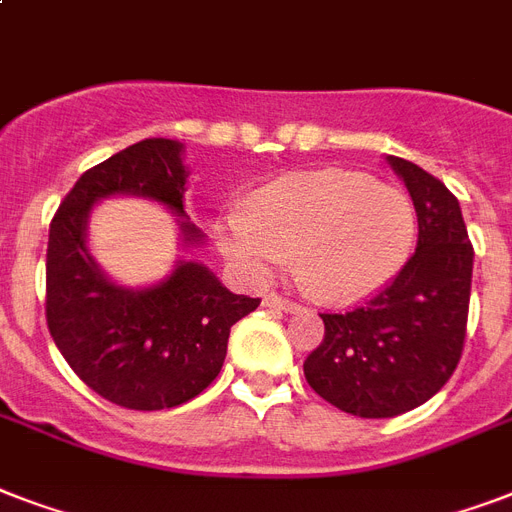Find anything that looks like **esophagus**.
<instances>
[{"instance_id": "1", "label": "esophagus", "mask_w": 512, "mask_h": 512, "mask_svg": "<svg viewBox=\"0 0 512 512\" xmlns=\"http://www.w3.org/2000/svg\"><path fill=\"white\" fill-rule=\"evenodd\" d=\"M263 305H265V308H276V311H287V313L300 311V305H297L295 300H289V297L276 295V292H271V295H265Z\"/></svg>"}]
</instances>
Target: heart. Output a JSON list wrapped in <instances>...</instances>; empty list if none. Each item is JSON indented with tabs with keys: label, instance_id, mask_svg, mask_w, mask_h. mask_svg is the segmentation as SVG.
Returning <instances> with one entry per match:
<instances>
[{
	"label": "heart",
	"instance_id": "heart-1",
	"mask_svg": "<svg viewBox=\"0 0 512 512\" xmlns=\"http://www.w3.org/2000/svg\"><path fill=\"white\" fill-rule=\"evenodd\" d=\"M417 212L401 188L361 172H292L255 193L252 212L231 209L217 244L249 281H265L295 255L311 295L348 303L377 292L412 255Z\"/></svg>",
	"mask_w": 512,
	"mask_h": 512
}]
</instances>
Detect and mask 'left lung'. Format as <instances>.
Wrapping results in <instances>:
<instances>
[{"label":"left lung","mask_w":512,"mask_h":512,"mask_svg":"<svg viewBox=\"0 0 512 512\" xmlns=\"http://www.w3.org/2000/svg\"><path fill=\"white\" fill-rule=\"evenodd\" d=\"M417 212V249L388 287L345 313H321L324 340L305 380L356 417L412 412L444 388L468 329L473 244L460 201L438 177L388 156Z\"/></svg>","instance_id":"8db88e82"}]
</instances>
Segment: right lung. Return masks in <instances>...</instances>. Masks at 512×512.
Masks as SVG:
<instances>
[{
  "label": "right lung",
  "instance_id": "right-lung-1",
  "mask_svg": "<svg viewBox=\"0 0 512 512\" xmlns=\"http://www.w3.org/2000/svg\"><path fill=\"white\" fill-rule=\"evenodd\" d=\"M183 143L140 140L84 172L60 201L47 244V327L79 380L111 404L172 409L199 396L223 369L231 327L260 305L233 295L207 265L177 260L154 287L127 289L100 271L87 247L92 207L108 196H143L172 215L183 207ZM183 247L204 233L177 220Z\"/></svg>",
  "mask_w": 512,
  "mask_h": 512
}]
</instances>
